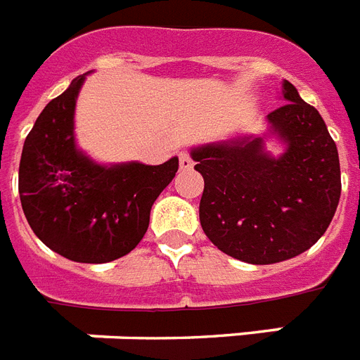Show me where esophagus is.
<instances>
[{
    "instance_id": "1",
    "label": "esophagus",
    "mask_w": 360,
    "mask_h": 360,
    "mask_svg": "<svg viewBox=\"0 0 360 360\" xmlns=\"http://www.w3.org/2000/svg\"><path fill=\"white\" fill-rule=\"evenodd\" d=\"M193 167V158H191V154H189L188 150L180 152V169H191Z\"/></svg>"
}]
</instances>
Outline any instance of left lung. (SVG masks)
I'll return each mask as SVG.
<instances>
[{
    "label": "left lung",
    "instance_id": "obj_1",
    "mask_svg": "<svg viewBox=\"0 0 360 360\" xmlns=\"http://www.w3.org/2000/svg\"><path fill=\"white\" fill-rule=\"evenodd\" d=\"M283 96L284 105L267 115L273 134L286 143L283 156L264 152L260 137L191 152L204 178V234L249 264H275L310 249L340 200L338 150L321 115L286 79Z\"/></svg>",
    "mask_w": 360,
    "mask_h": 360
}]
</instances>
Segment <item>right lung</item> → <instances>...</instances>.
Listing matches in <instances>:
<instances>
[{
    "mask_svg": "<svg viewBox=\"0 0 360 360\" xmlns=\"http://www.w3.org/2000/svg\"><path fill=\"white\" fill-rule=\"evenodd\" d=\"M85 76L51 100L27 134L18 172L25 219L44 245L83 264H103L143 240L154 200L172 182L178 158L162 165L91 162L74 143V108Z\"/></svg>",
    "mask_w": 360,
    "mask_h": 360,
    "instance_id": "obj_1",
    "label": "right lung"
}]
</instances>
